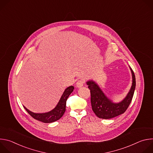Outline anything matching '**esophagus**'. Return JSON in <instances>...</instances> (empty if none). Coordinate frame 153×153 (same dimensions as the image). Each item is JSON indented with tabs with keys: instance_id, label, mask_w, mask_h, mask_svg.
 Instances as JSON below:
<instances>
[{
	"instance_id": "esophagus-1",
	"label": "esophagus",
	"mask_w": 153,
	"mask_h": 153,
	"mask_svg": "<svg viewBox=\"0 0 153 153\" xmlns=\"http://www.w3.org/2000/svg\"><path fill=\"white\" fill-rule=\"evenodd\" d=\"M84 80L83 79H80L79 80L77 83H76V86L77 87V88H80V87H82L83 84H84Z\"/></svg>"
}]
</instances>
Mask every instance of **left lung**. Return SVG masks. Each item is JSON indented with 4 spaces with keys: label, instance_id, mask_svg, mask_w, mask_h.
Here are the masks:
<instances>
[{
    "label": "left lung",
    "instance_id": "1",
    "mask_svg": "<svg viewBox=\"0 0 153 153\" xmlns=\"http://www.w3.org/2000/svg\"><path fill=\"white\" fill-rule=\"evenodd\" d=\"M130 70L133 79L131 87L125 99L119 103H114L109 99L93 80L86 82L90 90L92 110L98 117L104 119H111L123 114L127 110L132 100L136 88L135 75L132 69L130 68Z\"/></svg>",
    "mask_w": 153,
    "mask_h": 153
}]
</instances>
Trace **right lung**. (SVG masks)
<instances>
[{
  "instance_id": "obj_1",
  "label": "right lung",
  "mask_w": 153,
  "mask_h": 153,
  "mask_svg": "<svg viewBox=\"0 0 153 153\" xmlns=\"http://www.w3.org/2000/svg\"><path fill=\"white\" fill-rule=\"evenodd\" d=\"M74 87L73 86H68V88L65 89L64 91L61 98L60 99L56 106L51 111L45 113H34L28 110L25 106L24 108L28 114L33 117L34 119L42 122L43 123H52L55 121H57L60 119L66 110V102L68 97L73 91Z\"/></svg>"
}]
</instances>
